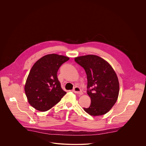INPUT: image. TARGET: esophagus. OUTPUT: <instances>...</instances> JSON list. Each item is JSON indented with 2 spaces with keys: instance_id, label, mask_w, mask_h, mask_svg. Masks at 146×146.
<instances>
[{
  "instance_id": "esophagus-1",
  "label": "esophagus",
  "mask_w": 146,
  "mask_h": 146,
  "mask_svg": "<svg viewBox=\"0 0 146 146\" xmlns=\"http://www.w3.org/2000/svg\"><path fill=\"white\" fill-rule=\"evenodd\" d=\"M73 91L76 94H80V95L82 94V91H81V89L79 87H75Z\"/></svg>"
}]
</instances>
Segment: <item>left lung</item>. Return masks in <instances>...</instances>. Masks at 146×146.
I'll use <instances>...</instances> for the list:
<instances>
[{
  "label": "left lung",
  "instance_id": "1",
  "mask_svg": "<svg viewBox=\"0 0 146 146\" xmlns=\"http://www.w3.org/2000/svg\"><path fill=\"white\" fill-rule=\"evenodd\" d=\"M74 60L87 74V94L91 103L84 111L93 116L107 113L118 96L119 86L115 72L108 62L95 55L78 56Z\"/></svg>",
  "mask_w": 146,
  "mask_h": 146
}]
</instances>
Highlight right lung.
<instances>
[{"label":"right lung","mask_w":146,"mask_h":146,"mask_svg":"<svg viewBox=\"0 0 146 146\" xmlns=\"http://www.w3.org/2000/svg\"><path fill=\"white\" fill-rule=\"evenodd\" d=\"M69 59L52 54L41 58L33 65L25 86L28 100L33 108L40 111H47L66 94L61 88L57 72Z\"/></svg>","instance_id":"obj_1"}]
</instances>
